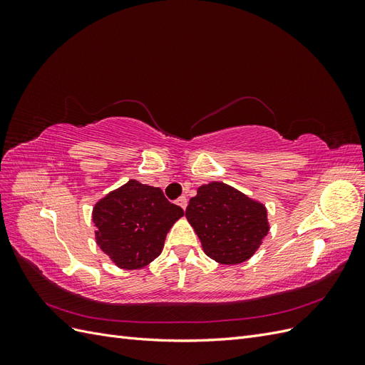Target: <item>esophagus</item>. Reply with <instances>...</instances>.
Segmentation results:
<instances>
[{"label": "esophagus", "instance_id": "obj_1", "mask_svg": "<svg viewBox=\"0 0 365 365\" xmlns=\"http://www.w3.org/2000/svg\"><path fill=\"white\" fill-rule=\"evenodd\" d=\"M176 204H178L182 210H185V207H187V197L185 196H180L178 201H176Z\"/></svg>", "mask_w": 365, "mask_h": 365}]
</instances>
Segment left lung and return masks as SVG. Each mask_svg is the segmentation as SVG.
Segmentation results:
<instances>
[{
  "label": "left lung",
  "instance_id": "1",
  "mask_svg": "<svg viewBox=\"0 0 365 365\" xmlns=\"http://www.w3.org/2000/svg\"><path fill=\"white\" fill-rule=\"evenodd\" d=\"M208 257L224 264L250 259L268 235L267 208L224 182L197 189L185 208Z\"/></svg>",
  "mask_w": 365,
  "mask_h": 365
}]
</instances>
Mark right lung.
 Returning a JSON list of instances; mask_svg holds the SVG:
<instances>
[{
	"label": "right lung",
	"mask_w": 365,
	"mask_h": 365,
	"mask_svg": "<svg viewBox=\"0 0 365 365\" xmlns=\"http://www.w3.org/2000/svg\"><path fill=\"white\" fill-rule=\"evenodd\" d=\"M182 215L158 187L130 180L96 204L97 244L117 267L143 268L160 256L165 235Z\"/></svg>",
	"instance_id": "add662e5"
}]
</instances>
